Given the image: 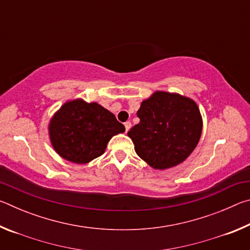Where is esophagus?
<instances>
[{
  "label": "esophagus",
  "mask_w": 250,
  "mask_h": 250,
  "mask_svg": "<svg viewBox=\"0 0 250 250\" xmlns=\"http://www.w3.org/2000/svg\"><path fill=\"white\" fill-rule=\"evenodd\" d=\"M125 132H128L129 129L131 128V122L130 121L125 122Z\"/></svg>",
  "instance_id": "esophagus-1"
}]
</instances>
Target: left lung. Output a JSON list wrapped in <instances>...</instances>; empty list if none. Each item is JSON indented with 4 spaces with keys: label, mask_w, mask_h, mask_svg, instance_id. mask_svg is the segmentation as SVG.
Segmentation results:
<instances>
[{
    "label": "left lung",
    "mask_w": 250,
    "mask_h": 250,
    "mask_svg": "<svg viewBox=\"0 0 250 250\" xmlns=\"http://www.w3.org/2000/svg\"><path fill=\"white\" fill-rule=\"evenodd\" d=\"M140 122L128 135L140 158L155 170L179 166L200 141L203 121L196 103L179 94L155 91L143 100Z\"/></svg>",
    "instance_id": "obj_1"
}]
</instances>
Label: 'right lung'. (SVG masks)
Segmentation results:
<instances>
[{
  "instance_id": "right-lung-1",
  "label": "right lung",
  "mask_w": 250,
  "mask_h": 250,
  "mask_svg": "<svg viewBox=\"0 0 250 250\" xmlns=\"http://www.w3.org/2000/svg\"><path fill=\"white\" fill-rule=\"evenodd\" d=\"M48 131L53 147L62 159L86 164L104 154L110 139L125 128L103 105L76 99L55 113Z\"/></svg>"
}]
</instances>
